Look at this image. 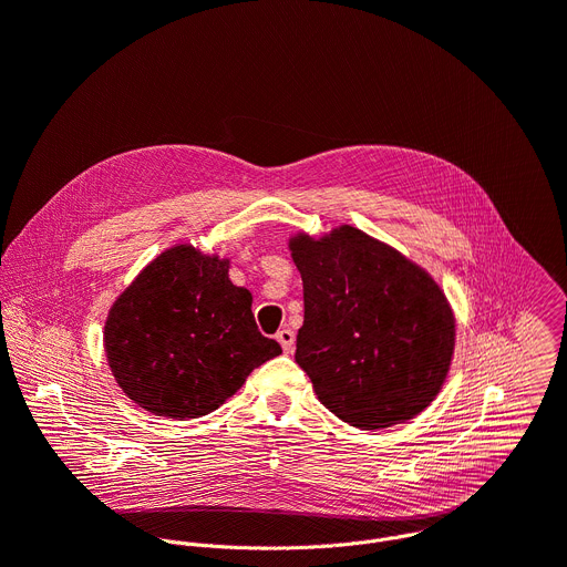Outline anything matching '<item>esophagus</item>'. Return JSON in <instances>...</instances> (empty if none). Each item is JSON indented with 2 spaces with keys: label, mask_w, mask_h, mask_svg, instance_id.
I'll use <instances>...</instances> for the list:
<instances>
[{
  "label": "esophagus",
  "mask_w": 567,
  "mask_h": 567,
  "mask_svg": "<svg viewBox=\"0 0 567 567\" xmlns=\"http://www.w3.org/2000/svg\"><path fill=\"white\" fill-rule=\"evenodd\" d=\"M276 339H278V343L282 346V350H285L287 354H291V352H293V341H296V337H293V332H291L289 328H282V330H278Z\"/></svg>",
  "instance_id": "1"
}]
</instances>
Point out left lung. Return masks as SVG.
Listing matches in <instances>:
<instances>
[{
    "label": "left lung",
    "mask_w": 567,
    "mask_h": 567,
    "mask_svg": "<svg viewBox=\"0 0 567 567\" xmlns=\"http://www.w3.org/2000/svg\"><path fill=\"white\" fill-rule=\"evenodd\" d=\"M305 320L296 363L322 406L377 431L420 415L437 396L455 346V318L437 282L354 226L291 237Z\"/></svg>",
    "instance_id": "left-lung-1"
}]
</instances>
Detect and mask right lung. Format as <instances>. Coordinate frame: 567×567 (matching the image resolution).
Returning a JSON list of instances; mask_svg holds the SVG:
<instances>
[{
  "label": "right lung",
  "instance_id": "add662e5",
  "mask_svg": "<svg viewBox=\"0 0 567 567\" xmlns=\"http://www.w3.org/2000/svg\"><path fill=\"white\" fill-rule=\"evenodd\" d=\"M116 383L158 417L217 411L282 348L260 334L251 293L228 280V260L179 245L152 260L105 322Z\"/></svg>",
  "mask_w": 567,
  "mask_h": 567
}]
</instances>
